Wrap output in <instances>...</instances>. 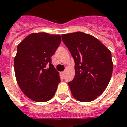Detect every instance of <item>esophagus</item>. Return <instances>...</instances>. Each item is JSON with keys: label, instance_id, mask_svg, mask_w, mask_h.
Returning a JSON list of instances; mask_svg holds the SVG:
<instances>
[{"label": "esophagus", "instance_id": "esophagus-1", "mask_svg": "<svg viewBox=\"0 0 127 127\" xmlns=\"http://www.w3.org/2000/svg\"><path fill=\"white\" fill-rule=\"evenodd\" d=\"M64 74H65V72H64V71L62 72L61 75H62V76H63V77H64Z\"/></svg>", "mask_w": 127, "mask_h": 127}]
</instances>
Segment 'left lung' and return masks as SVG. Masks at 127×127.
Returning <instances> with one entry per match:
<instances>
[{"instance_id": "8db88e82", "label": "left lung", "mask_w": 127, "mask_h": 127, "mask_svg": "<svg viewBox=\"0 0 127 127\" xmlns=\"http://www.w3.org/2000/svg\"><path fill=\"white\" fill-rule=\"evenodd\" d=\"M75 63V76L68 82L77 100L89 102L102 94L112 75L111 51L92 35L81 32L61 35Z\"/></svg>"}]
</instances>
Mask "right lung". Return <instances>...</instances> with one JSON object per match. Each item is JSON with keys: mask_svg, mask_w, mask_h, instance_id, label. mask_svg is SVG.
Masks as SVG:
<instances>
[{"mask_svg": "<svg viewBox=\"0 0 127 127\" xmlns=\"http://www.w3.org/2000/svg\"><path fill=\"white\" fill-rule=\"evenodd\" d=\"M59 35L35 33L19 44L14 70L19 87L28 98L45 102L53 97L61 80L51 57L59 46Z\"/></svg>", "mask_w": 127, "mask_h": 127, "instance_id": "add662e5", "label": "right lung"}]
</instances>
